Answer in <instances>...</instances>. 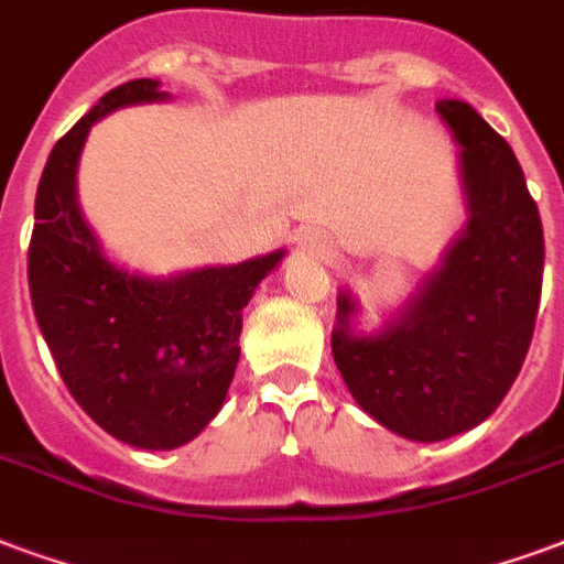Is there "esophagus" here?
Segmentation results:
<instances>
[{"label": "esophagus", "instance_id": "34e87169", "mask_svg": "<svg viewBox=\"0 0 564 564\" xmlns=\"http://www.w3.org/2000/svg\"><path fill=\"white\" fill-rule=\"evenodd\" d=\"M297 249L303 256L327 258L333 252V240H329L321 228H303L297 235Z\"/></svg>", "mask_w": 564, "mask_h": 564}]
</instances>
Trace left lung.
Returning a JSON list of instances; mask_svg holds the SVG:
<instances>
[{"label": "left lung", "mask_w": 564, "mask_h": 564, "mask_svg": "<svg viewBox=\"0 0 564 564\" xmlns=\"http://www.w3.org/2000/svg\"><path fill=\"white\" fill-rule=\"evenodd\" d=\"M460 148L467 226L378 329H359L350 288L338 291L333 359L378 425L437 443L481 425L527 359L544 276V231L506 139L464 100H437Z\"/></svg>", "instance_id": "8db88e82"}]
</instances>
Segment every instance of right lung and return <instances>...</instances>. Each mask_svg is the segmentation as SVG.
Returning a JSON list of instances; mask_svg holds the SVG:
<instances>
[{"mask_svg": "<svg viewBox=\"0 0 564 564\" xmlns=\"http://www.w3.org/2000/svg\"><path fill=\"white\" fill-rule=\"evenodd\" d=\"M156 79L106 91L50 151L35 196L29 294L58 375L76 404L127 446L169 452L223 410L243 308L285 249L240 264L145 276L106 256L76 198L91 127L133 104H163Z\"/></svg>", "mask_w": 564, "mask_h": 564, "instance_id": "obj_1", "label": "right lung"}]
</instances>
